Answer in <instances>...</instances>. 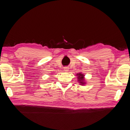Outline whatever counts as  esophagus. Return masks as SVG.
<instances>
[{
	"instance_id": "1",
	"label": "esophagus",
	"mask_w": 130,
	"mask_h": 130,
	"mask_svg": "<svg viewBox=\"0 0 130 130\" xmlns=\"http://www.w3.org/2000/svg\"><path fill=\"white\" fill-rule=\"evenodd\" d=\"M64 71H65V72L69 71V68L67 67V66H66V67H64Z\"/></svg>"
}]
</instances>
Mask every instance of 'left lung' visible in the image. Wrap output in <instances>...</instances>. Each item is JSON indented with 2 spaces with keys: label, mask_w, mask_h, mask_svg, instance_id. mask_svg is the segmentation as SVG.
I'll return each instance as SVG.
<instances>
[{
  "label": "left lung",
  "mask_w": 130,
  "mask_h": 130,
  "mask_svg": "<svg viewBox=\"0 0 130 130\" xmlns=\"http://www.w3.org/2000/svg\"><path fill=\"white\" fill-rule=\"evenodd\" d=\"M77 76H78V82H79V83H81V84L84 85L85 84V83L84 82H83L84 80V75H82L81 73H77Z\"/></svg>",
  "instance_id": "8db88e82"
}]
</instances>
